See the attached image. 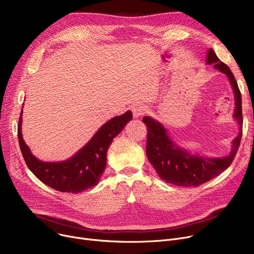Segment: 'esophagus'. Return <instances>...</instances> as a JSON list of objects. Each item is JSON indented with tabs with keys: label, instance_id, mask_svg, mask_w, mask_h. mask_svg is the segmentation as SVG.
Wrapping results in <instances>:
<instances>
[{
	"label": "esophagus",
	"instance_id": "1",
	"mask_svg": "<svg viewBox=\"0 0 254 254\" xmlns=\"http://www.w3.org/2000/svg\"><path fill=\"white\" fill-rule=\"evenodd\" d=\"M131 111L135 117H140L146 113L147 109H146V106L143 104H135L134 106H131Z\"/></svg>",
	"mask_w": 254,
	"mask_h": 254
}]
</instances>
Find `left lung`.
Listing matches in <instances>:
<instances>
[{
  "mask_svg": "<svg viewBox=\"0 0 254 254\" xmlns=\"http://www.w3.org/2000/svg\"><path fill=\"white\" fill-rule=\"evenodd\" d=\"M206 64H213L216 70L228 77L234 91L235 109L233 117L239 126V134L233 140L231 152L228 155L208 156L191 153L173 140L167 128L158 120L150 116H145L142 119L148 127L146 154L151 166L159 178L177 186H198L220 175L231 166L242 138V99L236 79L229 66L220 62L214 50L211 48L207 51Z\"/></svg>",
  "mask_w": 254,
  "mask_h": 254,
  "instance_id": "left-lung-1",
  "label": "left lung"
}]
</instances>
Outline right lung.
Masks as SVG:
<instances>
[{"mask_svg": "<svg viewBox=\"0 0 254 254\" xmlns=\"http://www.w3.org/2000/svg\"><path fill=\"white\" fill-rule=\"evenodd\" d=\"M131 119L132 114L129 110L114 116L105 123L83 147L70 158L62 162H43L32 153L22 138L21 109L17 131L20 150L26 166L33 174L49 188L62 192H82L99 183L106 168L109 146Z\"/></svg>", "mask_w": 254, "mask_h": 254, "instance_id": "add662e5", "label": "right lung"}]
</instances>
